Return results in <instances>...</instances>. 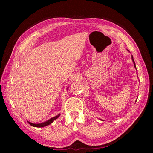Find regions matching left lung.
Instances as JSON below:
<instances>
[{
  "label": "left lung",
  "instance_id": "left-lung-1",
  "mask_svg": "<svg viewBox=\"0 0 153 153\" xmlns=\"http://www.w3.org/2000/svg\"><path fill=\"white\" fill-rule=\"evenodd\" d=\"M128 52H129V51L128 50ZM131 59H132V61H133V64H134V67H135V68H136V66H135V61H134V60H133V55H131ZM101 120V119H100Z\"/></svg>",
  "mask_w": 153,
  "mask_h": 153
}]
</instances>
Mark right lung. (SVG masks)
Instances as JSON below:
<instances>
[{
    "label": "right lung",
    "mask_w": 153,
    "mask_h": 153,
    "mask_svg": "<svg viewBox=\"0 0 153 153\" xmlns=\"http://www.w3.org/2000/svg\"><path fill=\"white\" fill-rule=\"evenodd\" d=\"M60 115L61 114H58L57 115H56V116H55V117H52V118H51V119H48V121H45V122H44V123H39V124H35V123H30V122H29V121H27V122H28V123L30 124V125H31L32 126H33V127H37V128H42V127H45V126H48V125H49V124H52L55 119H57L59 116H60Z\"/></svg>",
    "instance_id": "1"
}]
</instances>
